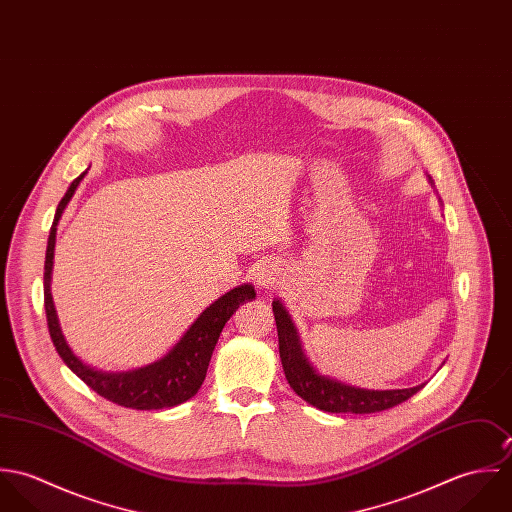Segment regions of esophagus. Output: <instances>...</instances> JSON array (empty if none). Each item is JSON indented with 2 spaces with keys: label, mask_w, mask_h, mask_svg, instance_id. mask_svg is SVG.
I'll use <instances>...</instances> for the list:
<instances>
[{
  "label": "esophagus",
  "mask_w": 512,
  "mask_h": 512,
  "mask_svg": "<svg viewBox=\"0 0 512 512\" xmlns=\"http://www.w3.org/2000/svg\"><path fill=\"white\" fill-rule=\"evenodd\" d=\"M280 280H282V266L276 260H264L258 264V270L254 274L256 286L270 290V288L278 286Z\"/></svg>",
  "instance_id": "esophagus-1"
}]
</instances>
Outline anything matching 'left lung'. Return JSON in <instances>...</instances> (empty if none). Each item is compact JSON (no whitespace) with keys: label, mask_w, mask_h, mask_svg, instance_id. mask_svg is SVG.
Wrapping results in <instances>:
<instances>
[{"label":"left lung","mask_w":512,"mask_h":512,"mask_svg":"<svg viewBox=\"0 0 512 512\" xmlns=\"http://www.w3.org/2000/svg\"><path fill=\"white\" fill-rule=\"evenodd\" d=\"M272 309L276 317L280 359L286 378L293 392L307 404L331 414H374L402 404L420 388H424V384H420L402 390H366L319 374L301 349V341L288 309L280 299L272 301Z\"/></svg>","instance_id":"left-lung-1"}]
</instances>
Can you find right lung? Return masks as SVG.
Here are the masks:
<instances>
[{
    "instance_id": "obj_1",
    "label": "right lung",
    "mask_w": 512,
    "mask_h": 512,
    "mask_svg": "<svg viewBox=\"0 0 512 512\" xmlns=\"http://www.w3.org/2000/svg\"><path fill=\"white\" fill-rule=\"evenodd\" d=\"M84 173L76 177L65 197L61 199L55 220L49 232L47 254H45V313L51 341L65 361V365L73 370L74 374L84 380L96 394L102 398L132 410H161L173 408L177 404L187 402L197 394L201 388L211 355L219 341L220 331L224 323L232 317V313L246 301L256 297V290L250 284L238 286L230 292L220 295L215 303H211L187 329V333L177 341V345L159 361L151 365L134 368L128 372H102L92 366L84 365L65 341L61 331L53 295H51V272H53V256H55V234L57 224L71 201V197L82 181Z\"/></svg>"
}]
</instances>
